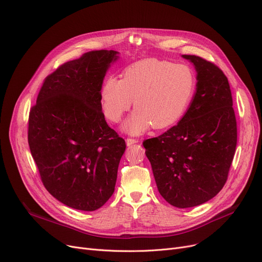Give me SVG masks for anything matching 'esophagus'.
<instances>
[{
    "instance_id": "1",
    "label": "esophagus",
    "mask_w": 262,
    "mask_h": 262,
    "mask_svg": "<svg viewBox=\"0 0 262 262\" xmlns=\"http://www.w3.org/2000/svg\"><path fill=\"white\" fill-rule=\"evenodd\" d=\"M135 143H138V140H137V139H133V138H127V139H126V145H127V146H130V145H133V144H135Z\"/></svg>"
}]
</instances>
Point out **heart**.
<instances>
[{
  "mask_svg": "<svg viewBox=\"0 0 262 262\" xmlns=\"http://www.w3.org/2000/svg\"><path fill=\"white\" fill-rule=\"evenodd\" d=\"M122 76H108L103 81L100 103L106 118L119 122L134 99L137 108L122 125L130 135H140L150 126L174 125L187 113L196 88L194 71L189 66L156 58L132 63Z\"/></svg>",
  "mask_w": 262,
  "mask_h": 262,
  "instance_id": "b5f03b06",
  "label": "heart"
}]
</instances>
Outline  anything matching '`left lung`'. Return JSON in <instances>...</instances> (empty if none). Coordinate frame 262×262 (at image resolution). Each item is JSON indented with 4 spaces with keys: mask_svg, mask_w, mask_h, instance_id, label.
Here are the masks:
<instances>
[{
    "mask_svg": "<svg viewBox=\"0 0 262 262\" xmlns=\"http://www.w3.org/2000/svg\"><path fill=\"white\" fill-rule=\"evenodd\" d=\"M196 88L185 116L166 133L143 141L159 193L177 208L208 202L224 187L237 145L228 79L195 55Z\"/></svg>",
    "mask_w": 262,
    "mask_h": 262,
    "instance_id": "1",
    "label": "left lung"
}]
</instances>
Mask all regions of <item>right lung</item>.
I'll return each mask as SVG.
<instances>
[{"label": "right lung", "mask_w": 262, "mask_h": 262, "mask_svg": "<svg viewBox=\"0 0 262 262\" xmlns=\"http://www.w3.org/2000/svg\"><path fill=\"white\" fill-rule=\"evenodd\" d=\"M116 51L61 64L41 87L29 119V145L46 189L68 207L93 211L115 191L125 141L108 126L100 90Z\"/></svg>", "instance_id": "obj_1"}]
</instances>
